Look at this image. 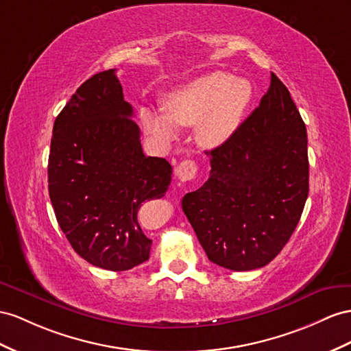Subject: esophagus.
I'll return each mask as SVG.
<instances>
[{
	"mask_svg": "<svg viewBox=\"0 0 351 351\" xmlns=\"http://www.w3.org/2000/svg\"><path fill=\"white\" fill-rule=\"evenodd\" d=\"M195 175H197V165L193 160H184L176 167V176L179 178V181L182 182L191 181V179L195 178Z\"/></svg>",
	"mask_w": 351,
	"mask_h": 351,
	"instance_id": "34e87169",
	"label": "esophagus"
}]
</instances>
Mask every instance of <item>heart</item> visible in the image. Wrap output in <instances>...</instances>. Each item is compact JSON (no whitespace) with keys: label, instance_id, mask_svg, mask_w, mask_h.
<instances>
[{"label":"heart","instance_id":"b5f03b06","mask_svg":"<svg viewBox=\"0 0 351 351\" xmlns=\"http://www.w3.org/2000/svg\"><path fill=\"white\" fill-rule=\"evenodd\" d=\"M252 99L246 80H234L231 74L212 71L170 93L166 111L148 108L142 114L149 134L172 141L178 125H195L197 139L204 147H219L232 138Z\"/></svg>","mask_w":351,"mask_h":351}]
</instances>
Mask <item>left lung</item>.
<instances>
[{
  "mask_svg": "<svg viewBox=\"0 0 351 351\" xmlns=\"http://www.w3.org/2000/svg\"><path fill=\"white\" fill-rule=\"evenodd\" d=\"M206 154L210 176L184 195L182 210L209 261L232 271L271 263L308 197L307 129L276 74L232 138Z\"/></svg>",
  "mask_w": 351,
  "mask_h": 351,
  "instance_id": "obj_1",
  "label": "left lung"
}]
</instances>
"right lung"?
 Segmentation results:
<instances>
[{
    "instance_id": "1",
    "label": "right lung",
    "mask_w": 351,
    "mask_h": 351,
    "mask_svg": "<svg viewBox=\"0 0 351 351\" xmlns=\"http://www.w3.org/2000/svg\"><path fill=\"white\" fill-rule=\"evenodd\" d=\"M132 117L115 69L95 74L56 117L49 156V194L60 230L80 256L111 271L149 258L152 240L138 212L172 181L165 158L143 154Z\"/></svg>"
}]
</instances>
